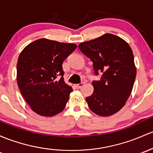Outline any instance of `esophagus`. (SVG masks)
<instances>
[{
    "label": "esophagus",
    "mask_w": 153,
    "mask_h": 153,
    "mask_svg": "<svg viewBox=\"0 0 153 153\" xmlns=\"http://www.w3.org/2000/svg\"><path fill=\"white\" fill-rule=\"evenodd\" d=\"M84 85V83L83 82H81L79 84H77V85H76V87L77 88H81Z\"/></svg>",
    "instance_id": "esophagus-1"
}]
</instances>
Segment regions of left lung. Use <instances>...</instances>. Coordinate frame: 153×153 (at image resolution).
Here are the masks:
<instances>
[{"instance_id":"obj_1","label":"left lung","mask_w":153,"mask_h":153,"mask_svg":"<svg viewBox=\"0 0 153 153\" xmlns=\"http://www.w3.org/2000/svg\"><path fill=\"white\" fill-rule=\"evenodd\" d=\"M80 51L93 62L95 75L93 94L87 97L90 109L99 116L114 114L126 104L132 91L136 75L134 55L128 44L110 33L79 45Z\"/></svg>"}]
</instances>
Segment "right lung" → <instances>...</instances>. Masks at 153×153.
Masks as SVG:
<instances>
[{
    "label": "right lung",
    "instance_id": "right-lung-1",
    "mask_svg": "<svg viewBox=\"0 0 153 153\" xmlns=\"http://www.w3.org/2000/svg\"><path fill=\"white\" fill-rule=\"evenodd\" d=\"M77 46L40 39L27 46L17 64V81L22 96L36 113L54 116L65 108L71 87L65 83L63 63ZM61 76L59 81L56 79Z\"/></svg>",
    "mask_w": 153,
    "mask_h": 153
}]
</instances>
